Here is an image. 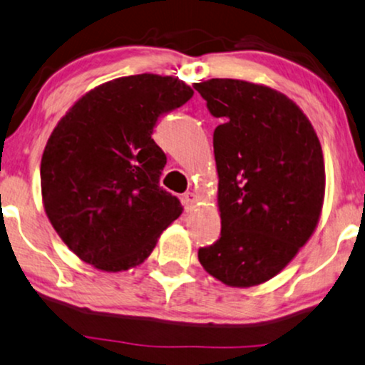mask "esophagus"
<instances>
[{
	"instance_id": "34e87169",
	"label": "esophagus",
	"mask_w": 365,
	"mask_h": 365,
	"mask_svg": "<svg viewBox=\"0 0 365 365\" xmlns=\"http://www.w3.org/2000/svg\"><path fill=\"white\" fill-rule=\"evenodd\" d=\"M197 203V196L195 192H186V195L182 196V205L186 210H192Z\"/></svg>"
}]
</instances>
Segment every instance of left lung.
<instances>
[{"label":"left lung","mask_w":365,"mask_h":365,"mask_svg":"<svg viewBox=\"0 0 365 365\" xmlns=\"http://www.w3.org/2000/svg\"><path fill=\"white\" fill-rule=\"evenodd\" d=\"M192 86L223 120L213 133L222 233L197 259L230 287L262 284L296 257L320 222V140L303 110L276 89L240 79Z\"/></svg>","instance_id":"8db88e82"}]
</instances>
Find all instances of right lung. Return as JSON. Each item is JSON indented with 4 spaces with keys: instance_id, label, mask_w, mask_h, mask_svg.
Masks as SVG:
<instances>
[{
    "instance_id": "right-lung-1",
    "label": "right lung",
    "mask_w": 365,
    "mask_h": 365,
    "mask_svg": "<svg viewBox=\"0 0 365 365\" xmlns=\"http://www.w3.org/2000/svg\"><path fill=\"white\" fill-rule=\"evenodd\" d=\"M192 93L173 76H127L88 91L58 120L40 164L42 201L81 260L128 271L182 213L178 197L159 186L168 159L152 132Z\"/></svg>"
}]
</instances>
